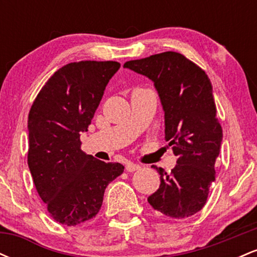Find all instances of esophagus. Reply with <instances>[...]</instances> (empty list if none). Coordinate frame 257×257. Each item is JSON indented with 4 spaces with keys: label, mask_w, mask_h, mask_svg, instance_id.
Here are the masks:
<instances>
[{
    "label": "esophagus",
    "mask_w": 257,
    "mask_h": 257,
    "mask_svg": "<svg viewBox=\"0 0 257 257\" xmlns=\"http://www.w3.org/2000/svg\"><path fill=\"white\" fill-rule=\"evenodd\" d=\"M139 169H141V166H139V164L132 163V162H128V163L125 164V170L129 173L137 172V170H139Z\"/></svg>",
    "instance_id": "obj_1"
}]
</instances>
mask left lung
<instances>
[{
	"label": "left lung",
	"instance_id": "left-lung-1",
	"mask_svg": "<svg viewBox=\"0 0 257 257\" xmlns=\"http://www.w3.org/2000/svg\"><path fill=\"white\" fill-rule=\"evenodd\" d=\"M124 67L155 83L164 110L166 140L178 157L170 174L152 166L161 175V185L147 200L172 219L192 216L205 205L222 141L210 79L176 52L126 61Z\"/></svg>",
	"mask_w": 257,
	"mask_h": 257
}]
</instances>
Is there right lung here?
<instances>
[{
  "instance_id": "obj_1",
  "label": "right lung",
  "mask_w": 257,
  "mask_h": 257,
  "mask_svg": "<svg viewBox=\"0 0 257 257\" xmlns=\"http://www.w3.org/2000/svg\"><path fill=\"white\" fill-rule=\"evenodd\" d=\"M117 61H78L59 69L29 112L28 164L41 199L57 222L76 226L99 213L105 188L124 170L81 150V133L101 101Z\"/></svg>"
}]
</instances>
